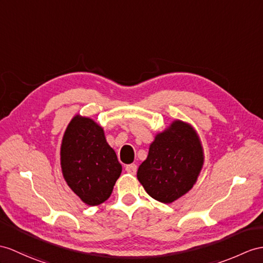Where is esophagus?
<instances>
[{"mask_svg": "<svg viewBox=\"0 0 263 263\" xmlns=\"http://www.w3.org/2000/svg\"><path fill=\"white\" fill-rule=\"evenodd\" d=\"M125 171L128 173V174H132V175H135L136 172H137V166L135 164H129V165H126Z\"/></svg>", "mask_w": 263, "mask_h": 263, "instance_id": "esophagus-1", "label": "esophagus"}]
</instances>
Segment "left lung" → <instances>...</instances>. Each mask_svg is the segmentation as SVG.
I'll use <instances>...</instances> for the list:
<instances>
[{
	"label": "left lung",
	"instance_id": "left-lung-1",
	"mask_svg": "<svg viewBox=\"0 0 263 263\" xmlns=\"http://www.w3.org/2000/svg\"><path fill=\"white\" fill-rule=\"evenodd\" d=\"M203 164V146L196 130L177 119L155 136L137 178L149 196L170 204L193 187Z\"/></svg>",
	"mask_w": 263,
	"mask_h": 263
}]
</instances>
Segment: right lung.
Wrapping results in <instances>:
<instances>
[{
  "label": "right lung",
  "mask_w": 263,
  "mask_h": 263,
  "mask_svg": "<svg viewBox=\"0 0 263 263\" xmlns=\"http://www.w3.org/2000/svg\"><path fill=\"white\" fill-rule=\"evenodd\" d=\"M60 164L68 186L90 206L109 198L121 174V165L107 143L104 128L80 115H76L63 134Z\"/></svg>",
  "instance_id": "1"
}]
</instances>
